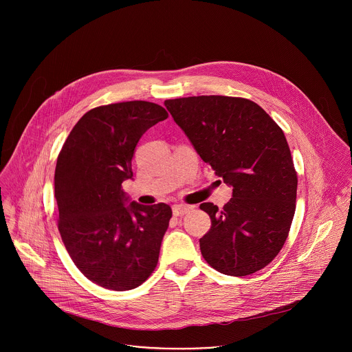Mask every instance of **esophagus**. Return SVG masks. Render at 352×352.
<instances>
[{
  "instance_id": "34e87169",
  "label": "esophagus",
  "mask_w": 352,
  "mask_h": 352,
  "mask_svg": "<svg viewBox=\"0 0 352 352\" xmlns=\"http://www.w3.org/2000/svg\"><path fill=\"white\" fill-rule=\"evenodd\" d=\"M189 210H190V208L186 206V205H174V206H173V214H174L175 217L184 216V214H186Z\"/></svg>"
}]
</instances>
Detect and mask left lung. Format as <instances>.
<instances>
[{
    "label": "left lung",
    "instance_id": "left-lung-1",
    "mask_svg": "<svg viewBox=\"0 0 352 352\" xmlns=\"http://www.w3.org/2000/svg\"><path fill=\"white\" fill-rule=\"evenodd\" d=\"M164 106L202 160L232 186L221 210L200 205L212 220L199 239L202 256L227 276L262 270L281 250L296 206L298 177L283 129L243 97L192 96Z\"/></svg>",
    "mask_w": 352,
    "mask_h": 352
}]
</instances>
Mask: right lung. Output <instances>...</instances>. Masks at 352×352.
<instances>
[{"label":"right lung","mask_w":352,"mask_h":352,"mask_svg":"<svg viewBox=\"0 0 352 352\" xmlns=\"http://www.w3.org/2000/svg\"><path fill=\"white\" fill-rule=\"evenodd\" d=\"M167 117L166 109L142 100L91 109L58 155V231L75 266L100 287L136 288L157 266L173 210L164 204L125 206L122 182L133 175L142 135Z\"/></svg>","instance_id":"1"}]
</instances>
